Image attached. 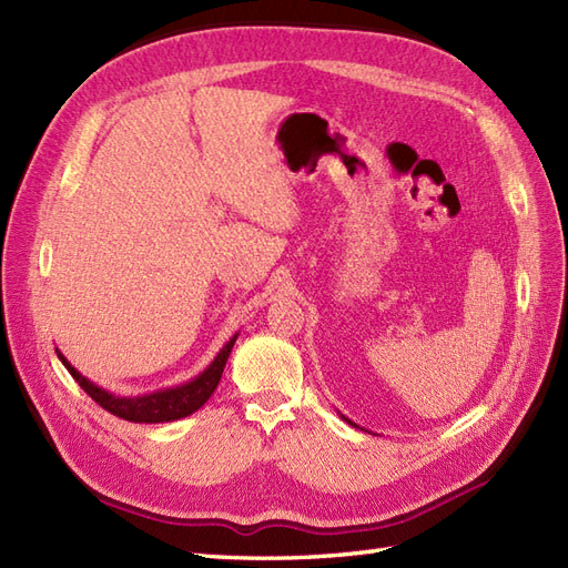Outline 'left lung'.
Segmentation results:
<instances>
[{"instance_id":"1","label":"left lung","mask_w":568,"mask_h":568,"mask_svg":"<svg viewBox=\"0 0 568 568\" xmlns=\"http://www.w3.org/2000/svg\"><path fill=\"white\" fill-rule=\"evenodd\" d=\"M338 417H341V419H343V422H348V424H351V426H355V428H359V426H357V424H355V422H351V419H348V417H343V415H341V412H338Z\"/></svg>"}]
</instances>
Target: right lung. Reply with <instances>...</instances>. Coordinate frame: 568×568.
Listing matches in <instances>:
<instances>
[{
    "mask_svg": "<svg viewBox=\"0 0 568 568\" xmlns=\"http://www.w3.org/2000/svg\"><path fill=\"white\" fill-rule=\"evenodd\" d=\"M236 338H239V332L225 343V346L220 348V353L213 357V363L203 372H199L194 379H189L178 386L142 393V395H118V393L101 388L99 384L90 382L88 376H82L71 363H68V357L59 348H57V355L63 363V367L73 374V379L80 384V388L88 393L92 400H97L101 407L109 409L111 415H115L120 419H128V422H136V424H163V422H178V419L194 415V412L201 409L203 403L211 398L213 390L220 384L222 369H225V365H227V357L234 348Z\"/></svg>",
    "mask_w": 568,
    "mask_h": 568,
    "instance_id": "obj_1",
    "label": "right lung"
}]
</instances>
